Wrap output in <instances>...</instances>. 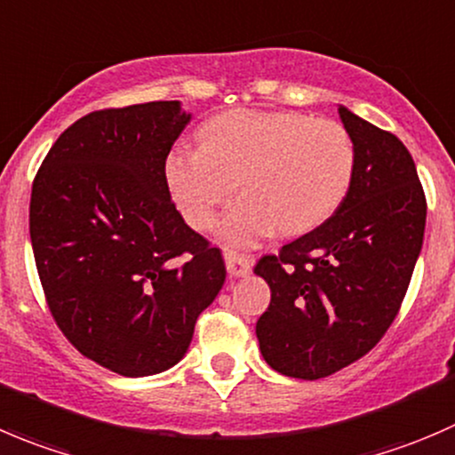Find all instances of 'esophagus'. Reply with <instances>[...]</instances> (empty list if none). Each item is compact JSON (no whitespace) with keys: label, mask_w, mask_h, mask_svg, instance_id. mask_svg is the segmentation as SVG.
I'll return each instance as SVG.
<instances>
[{"label":"esophagus","mask_w":455,"mask_h":455,"mask_svg":"<svg viewBox=\"0 0 455 455\" xmlns=\"http://www.w3.org/2000/svg\"><path fill=\"white\" fill-rule=\"evenodd\" d=\"M224 262H227V271L233 277H246L251 273V268H253V262L246 255L235 253V251H227L224 253Z\"/></svg>","instance_id":"34e87169"}]
</instances>
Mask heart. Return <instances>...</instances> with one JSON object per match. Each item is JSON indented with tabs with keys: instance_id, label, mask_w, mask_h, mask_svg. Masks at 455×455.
<instances>
[{
	"instance_id": "b5f03b06",
	"label": "heart",
	"mask_w": 455,
	"mask_h": 455,
	"mask_svg": "<svg viewBox=\"0 0 455 455\" xmlns=\"http://www.w3.org/2000/svg\"><path fill=\"white\" fill-rule=\"evenodd\" d=\"M197 138V148L166 156V187L184 220L204 231L240 184L244 197L218 227L228 246L320 227L354 178L355 148L345 126L295 110H227L206 120Z\"/></svg>"
}]
</instances>
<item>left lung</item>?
Listing matches in <instances>:
<instances>
[{"label":"left lung","mask_w":455,"mask_h":455,"mask_svg":"<svg viewBox=\"0 0 455 455\" xmlns=\"http://www.w3.org/2000/svg\"><path fill=\"white\" fill-rule=\"evenodd\" d=\"M355 148L335 213L253 271L271 289L255 324L271 369L326 378L363 358L395 320L425 237L427 200L411 153L389 131L339 106Z\"/></svg>","instance_id":"obj_1"}]
</instances>
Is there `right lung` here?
<instances>
[{"label": "right lung", "instance_id": "obj_1", "mask_svg": "<svg viewBox=\"0 0 455 455\" xmlns=\"http://www.w3.org/2000/svg\"><path fill=\"white\" fill-rule=\"evenodd\" d=\"M191 122L180 101L88 113L44 157L30 242L70 345L126 378L178 364L227 280L222 251L171 202L166 156Z\"/></svg>", "mask_w": 455, "mask_h": 455}]
</instances>
